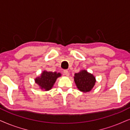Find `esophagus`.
<instances>
[{
  "mask_svg": "<svg viewBox=\"0 0 130 130\" xmlns=\"http://www.w3.org/2000/svg\"><path fill=\"white\" fill-rule=\"evenodd\" d=\"M63 74L64 75H66V76H69V75H70V73H69V71L68 70H64L63 71Z\"/></svg>",
  "mask_w": 130,
  "mask_h": 130,
  "instance_id": "1",
  "label": "esophagus"
}]
</instances>
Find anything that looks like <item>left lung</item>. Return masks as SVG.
Listing matches in <instances>:
<instances>
[{
    "instance_id": "left-lung-1",
    "label": "left lung",
    "mask_w": 130,
    "mask_h": 130,
    "mask_svg": "<svg viewBox=\"0 0 130 130\" xmlns=\"http://www.w3.org/2000/svg\"><path fill=\"white\" fill-rule=\"evenodd\" d=\"M74 81L78 89L83 92L90 91L94 87L96 82L94 76L87 72L86 70L81 71L78 73H75Z\"/></svg>"
}]
</instances>
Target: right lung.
Here are the masks:
<instances>
[{
    "instance_id": "obj_1",
    "label": "right lung",
    "mask_w": 130,
    "mask_h": 130,
    "mask_svg": "<svg viewBox=\"0 0 130 130\" xmlns=\"http://www.w3.org/2000/svg\"><path fill=\"white\" fill-rule=\"evenodd\" d=\"M60 74L57 72L43 71L40 77L36 78L35 81L41 89L49 90L53 87L57 78L60 77Z\"/></svg>"
}]
</instances>
